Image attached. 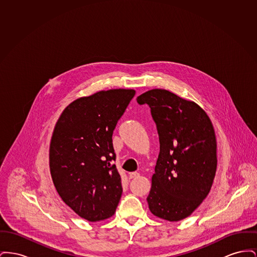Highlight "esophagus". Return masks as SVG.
Returning <instances> with one entry per match:
<instances>
[{"instance_id":"1","label":"esophagus","mask_w":257,"mask_h":257,"mask_svg":"<svg viewBox=\"0 0 257 257\" xmlns=\"http://www.w3.org/2000/svg\"><path fill=\"white\" fill-rule=\"evenodd\" d=\"M139 176H140V174H139L138 172H136V171H135V172H131V173L129 174V178H130V179L137 178V177H139Z\"/></svg>"}]
</instances>
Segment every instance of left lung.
<instances>
[{"mask_svg": "<svg viewBox=\"0 0 257 257\" xmlns=\"http://www.w3.org/2000/svg\"><path fill=\"white\" fill-rule=\"evenodd\" d=\"M157 125L160 154L147 200L160 219L191 216L208 196L218 167L217 140L207 113L196 102L154 88L137 98Z\"/></svg>", "mask_w": 257, "mask_h": 257, "instance_id": "8db88e82", "label": "left lung"}]
</instances>
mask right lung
<instances>
[{"instance_id": "obj_1", "label": "right lung", "mask_w": 257, "mask_h": 257, "mask_svg": "<svg viewBox=\"0 0 257 257\" xmlns=\"http://www.w3.org/2000/svg\"><path fill=\"white\" fill-rule=\"evenodd\" d=\"M135 89L100 90L78 98L61 112L49 149L50 172L57 192L84 220L113 216L122 194L112 165V132L134 97Z\"/></svg>"}]
</instances>
